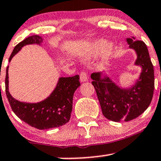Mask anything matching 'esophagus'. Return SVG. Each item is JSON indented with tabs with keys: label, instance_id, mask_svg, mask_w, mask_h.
<instances>
[{
	"label": "esophagus",
	"instance_id": "34e87169",
	"mask_svg": "<svg viewBox=\"0 0 161 161\" xmlns=\"http://www.w3.org/2000/svg\"><path fill=\"white\" fill-rule=\"evenodd\" d=\"M88 79L87 77V74L86 73L85 71H81L80 74V82H84V81H87Z\"/></svg>",
	"mask_w": 161,
	"mask_h": 161
}]
</instances>
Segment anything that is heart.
<instances>
[{
	"label": "heart",
	"instance_id": "1",
	"mask_svg": "<svg viewBox=\"0 0 161 161\" xmlns=\"http://www.w3.org/2000/svg\"><path fill=\"white\" fill-rule=\"evenodd\" d=\"M113 48V44L108 43V44H104V41L100 40V41H97L94 43V47H93V51L94 53H97L102 50V57H103V58H107L111 54Z\"/></svg>",
	"mask_w": 161,
	"mask_h": 161
}]
</instances>
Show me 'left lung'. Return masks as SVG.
I'll return each instance as SVG.
<instances>
[{"mask_svg":"<svg viewBox=\"0 0 161 161\" xmlns=\"http://www.w3.org/2000/svg\"><path fill=\"white\" fill-rule=\"evenodd\" d=\"M129 47L135 50L136 65L142 67V72L135 85L121 89L108 77L101 78V74L93 73L94 85L101 104L102 113L108 120L115 122L130 121L139 117L149 107L154 91V72L145 43L140 40L127 38Z\"/></svg>","mask_w":161,"mask_h":161,"instance_id":"8db88e82","label":"left lung"}]
</instances>
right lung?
Here are the masks:
<instances>
[{
    "mask_svg": "<svg viewBox=\"0 0 161 161\" xmlns=\"http://www.w3.org/2000/svg\"><path fill=\"white\" fill-rule=\"evenodd\" d=\"M42 41L43 39L38 35L27 37L15 46L9 61L22 47L27 44H41ZM79 79V75L60 77L54 91L44 101L36 103H24L14 99L8 91V66L5 77V91L12 110L20 120L39 130L54 128L64 125L70 120L74 94L80 85Z\"/></svg>",
    "mask_w": 161,
    "mask_h": 161,
    "instance_id": "obj_1",
    "label": "right lung"
}]
</instances>
